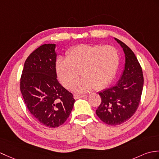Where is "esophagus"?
<instances>
[{"mask_svg":"<svg viewBox=\"0 0 159 159\" xmlns=\"http://www.w3.org/2000/svg\"><path fill=\"white\" fill-rule=\"evenodd\" d=\"M84 97H85V95H78V94L74 95V98H75V99H80V98H82Z\"/></svg>","mask_w":159,"mask_h":159,"instance_id":"esophagus-1","label":"esophagus"}]
</instances>
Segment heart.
<instances>
[{
    "label": "heart",
    "mask_w": 159,
    "mask_h": 159,
    "mask_svg": "<svg viewBox=\"0 0 159 159\" xmlns=\"http://www.w3.org/2000/svg\"><path fill=\"white\" fill-rule=\"evenodd\" d=\"M120 64V53L112 45H82L69 49L66 58L59 57L55 71L62 85L71 89L80 76H83L75 87L78 92L108 87L115 77Z\"/></svg>",
    "instance_id": "heart-1"
}]
</instances>
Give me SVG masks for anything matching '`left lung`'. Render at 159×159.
<instances>
[{
  "instance_id": "left-lung-1",
  "label": "left lung",
  "mask_w": 159,
  "mask_h": 159,
  "mask_svg": "<svg viewBox=\"0 0 159 159\" xmlns=\"http://www.w3.org/2000/svg\"><path fill=\"white\" fill-rule=\"evenodd\" d=\"M125 55V70L120 79L114 86L99 92L102 102L96 114L109 125L125 123L134 115L141 99L143 76L142 67L132 50L115 38Z\"/></svg>"
}]
</instances>
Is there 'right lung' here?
Listing matches in <instances>:
<instances>
[{
  "label": "right lung",
  "instance_id": "add662e5",
  "mask_svg": "<svg viewBox=\"0 0 159 159\" xmlns=\"http://www.w3.org/2000/svg\"><path fill=\"white\" fill-rule=\"evenodd\" d=\"M55 44L40 46L24 63L20 91L28 110L40 123L50 128L64 124L75 99L57 79Z\"/></svg>",
  "mask_w": 159,
  "mask_h": 159
}]
</instances>
